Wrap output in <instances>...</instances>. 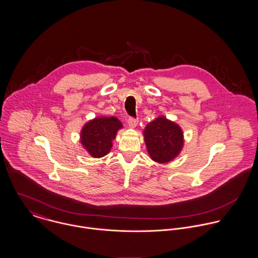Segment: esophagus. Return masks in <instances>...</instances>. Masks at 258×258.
I'll use <instances>...</instances> for the list:
<instances>
[{
    "mask_svg": "<svg viewBox=\"0 0 258 258\" xmlns=\"http://www.w3.org/2000/svg\"><path fill=\"white\" fill-rule=\"evenodd\" d=\"M137 124H138V120H137V119H135V118H133V117H129V119H128V125H129L131 128H135V127L137 126Z\"/></svg>",
    "mask_w": 258,
    "mask_h": 258,
    "instance_id": "34e87169",
    "label": "esophagus"
}]
</instances>
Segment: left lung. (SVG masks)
I'll list each match as a JSON object with an SVG mask.
<instances>
[{"label": "left lung", "instance_id": "1", "mask_svg": "<svg viewBox=\"0 0 258 258\" xmlns=\"http://www.w3.org/2000/svg\"><path fill=\"white\" fill-rule=\"evenodd\" d=\"M144 137L151 159L159 163L172 161L180 154L184 144L182 129L163 116L148 124Z\"/></svg>", "mask_w": 258, "mask_h": 258}]
</instances>
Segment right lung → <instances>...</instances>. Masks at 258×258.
I'll use <instances>...</instances> for the list:
<instances>
[{
	"label": "right lung",
	"mask_w": 258,
	"mask_h": 258,
	"mask_svg": "<svg viewBox=\"0 0 258 258\" xmlns=\"http://www.w3.org/2000/svg\"><path fill=\"white\" fill-rule=\"evenodd\" d=\"M122 128L121 122L115 117H99L87 122L81 130V144L94 158L109 153L112 140Z\"/></svg>",
	"instance_id": "obj_1"
}]
</instances>
